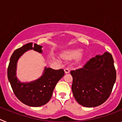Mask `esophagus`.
I'll return each mask as SVG.
<instances>
[{
    "label": "esophagus",
    "instance_id": "obj_1",
    "mask_svg": "<svg viewBox=\"0 0 122 122\" xmlns=\"http://www.w3.org/2000/svg\"><path fill=\"white\" fill-rule=\"evenodd\" d=\"M64 71H65V73H66H66H70V70H69L68 68H65L64 70Z\"/></svg>",
    "mask_w": 122,
    "mask_h": 122
}]
</instances>
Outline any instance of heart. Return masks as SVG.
Here are the masks:
<instances>
[{
    "instance_id": "b5f03b06",
    "label": "heart",
    "mask_w": 122,
    "mask_h": 122,
    "mask_svg": "<svg viewBox=\"0 0 122 122\" xmlns=\"http://www.w3.org/2000/svg\"><path fill=\"white\" fill-rule=\"evenodd\" d=\"M82 51L81 49H74V50L66 52L64 53L63 54V56L67 59H73L79 57L82 55Z\"/></svg>"
}]
</instances>
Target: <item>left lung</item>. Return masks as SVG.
Wrapping results in <instances>:
<instances>
[{"label": "left lung", "instance_id": "8db88e82", "mask_svg": "<svg viewBox=\"0 0 122 122\" xmlns=\"http://www.w3.org/2000/svg\"><path fill=\"white\" fill-rule=\"evenodd\" d=\"M71 89L74 98L81 105L96 107L104 103L116 82V71L110 53L97 55L82 68L70 71Z\"/></svg>", "mask_w": 122, "mask_h": 122}]
</instances>
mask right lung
<instances>
[{"label":"right lung","instance_id":"add662e5","mask_svg":"<svg viewBox=\"0 0 122 122\" xmlns=\"http://www.w3.org/2000/svg\"><path fill=\"white\" fill-rule=\"evenodd\" d=\"M43 46L29 43L16 49L11 55L7 70L8 79L13 92L20 101L32 107H39L50 100L57 83L65 74L63 70L45 67L40 77L29 82H21L16 76L18 61L27 51L33 49L42 53Z\"/></svg>","mask_w":122,"mask_h":122}]
</instances>
